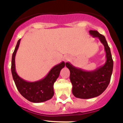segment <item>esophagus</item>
<instances>
[{
	"mask_svg": "<svg viewBox=\"0 0 123 123\" xmlns=\"http://www.w3.org/2000/svg\"><path fill=\"white\" fill-rule=\"evenodd\" d=\"M63 59H64V61H68V59H69V57H68V56H65L64 57H63Z\"/></svg>",
	"mask_w": 123,
	"mask_h": 123,
	"instance_id": "obj_1",
	"label": "esophagus"
}]
</instances>
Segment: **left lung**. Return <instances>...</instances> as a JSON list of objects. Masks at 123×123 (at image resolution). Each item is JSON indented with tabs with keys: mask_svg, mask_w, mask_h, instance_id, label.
Instances as JSON below:
<instances>
[{
	"mask_svg": "<svg viewBox=\"0 0 123 123\" xmlns=\"http://www.w3.org/2000/svg\"><path fill=\"white\" fill-rule=\"evenodd\" d=\"M89 34L93 37H97L104 45L107 59L104 66L92 71H86L66 62V67L70 70L72 93L80 99H91L101 94L109 85L113 67L111 51L105 37L97 31L91 30Z\"/></svg>",
	"mask_w": 123,
	"mask_h": 123,
	"instance_id": "obj_1",
	"label": "left lung"
}]
</instances>
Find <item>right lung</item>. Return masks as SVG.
Wrapping results in <instances>:
<instances>
[{"label":"right lung","instance_id":"add662e5","mask_svg":"<svg viewBox=\"0 0 123 123\" xmlns=\"http://www.w3.org/2000/svg\"><path fill=\"white\" fill-rule=\"evenodd\" d=\"M21 39L18 41L15 49L12 55V74L18 90L21 94L29 101L34 103H40L48 100L54 95L53 85L59 77L61 70L64 68L66 64L62 62L54 66L47 75L43 79L29 82L19 77L15 68V56L19 48Z\"/></svg>","mask_w":123,"mask_h":123}]
</instances>
